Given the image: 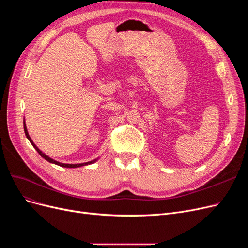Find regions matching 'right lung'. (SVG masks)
I'll use <instances>...</instances> for the list:
<instances>
[{"label":"right lung","mask_w":248,"mask_h":248,"mask_svg":"<svg viewBox=\"0 0 248 248\" xmlns=\"http://www.w3.org/2000/svg\"><path fill=\"white\" fill-rule=\"evenodd\" d=\"M24 129H25V133H26V137H27V139L30 140V142H31V144L33 145V147L36 149V151L38 152L40 155H41V157L42 158H44L46 160H47L48 162H50V163H54V164H57V166H60V167H63V168H70V169H74V168H80V167H85V166H88V164H92V163H94V162H96L97 160H98V158H96V159H94V160H91V161H88V162H84V163H76V164H71V163H62V162H59V161H57V160H54L52 158H50L49 156H47L46 154H44L41 150L37 147L35 144H34V141L32 140V139L30 138V136H29V132H28V129H27V126H26V122L24 121Z\"/></svg>","instance_id":"obj_1"}]
</instances>
